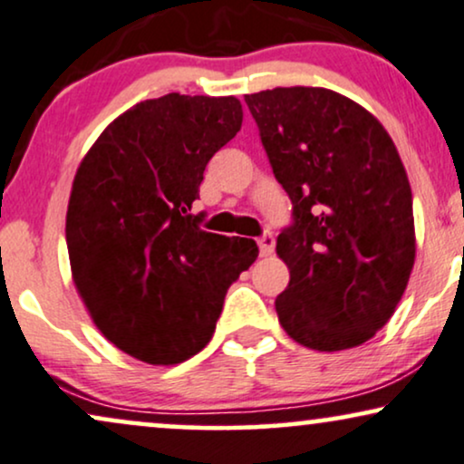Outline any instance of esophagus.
<instances>
[{
  "mask_svg": "<svg viewBox=\"0 0 464 464\" xmlns=\"http://www.w3.org/2000/svg\"><path fill=\"white\" fill-rule=\"evenodd\" d=\"M258 247H260V256H271L273 249H276V238H273L271 232H265L258 238Z\"/></svg>",
  "mask_w": 464,
  "mask_h": 464,
  "instance_id": "1",
  "label": "esophagus"
}]
</instances>
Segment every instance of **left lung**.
<instances>
[{"label":"left lung","instance_id":"1","mask_svg":"<svg viewBox=\"0 0 464 464\" xmlns=\"http://www.w3.org/2000/svg\"><path fill=\"white\" fill-rule=\"evenodd\" d=\"M273 174L293 202L277 237L285 334L314 351L368 342L392 318L415 262L413 196L390 133L324 88L245 96Z\"/></svg>","mask_w":464,"mask_h":464}]
</instances>
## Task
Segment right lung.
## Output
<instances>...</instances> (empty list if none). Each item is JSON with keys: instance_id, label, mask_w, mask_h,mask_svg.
I'll list each match as a JSON object with an SVG mask.
<instances>
[{"instance_id": "add662e5", "label": "right lung", "mask_w": 464, "mask_h": 464, "mask_svg": "<svg viewBox=\"0 0 464 464\" xmlns=\"http://www.w3.org/2000/svg\"><path fill=\"white\" fill-rule=\"evenodd\" d=\"M234 96L165 94L102 130L66 213L72 282L101 334L130 357L171 365L215 334L227 288L258 258L191 215L206 163L241 130Z\"/></svg>"}]
</instances>
